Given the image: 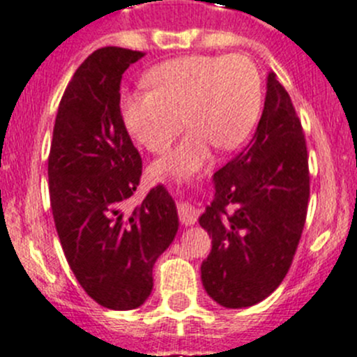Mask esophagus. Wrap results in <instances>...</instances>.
Returning <instances> with one entry per match:
<instances>
[{
  "instance_id": "obj_1",
  "label": "esophagus",
  "mask_w": 357,
  "mask_h": 357,
  "mask_svg": "<svg viewBox=\"0 0 357 357\" xmlns=\"http://www.w3.org/2000/svg\"><path fill=\"white\" fill-rule=\"evenodd\" d=\"M178 218L182 224L192 225L197 220V210L194 206H190L185 201H180L178 203Z\"/></svg>"
}]
</instances>
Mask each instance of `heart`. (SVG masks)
I'll list each match as a JSON object with an SVG mask.
<instances>
[{"instance_id":"heart-1","label":"heart","mask_w":357,"mask_h":357,"mask_svg":"<svg viewBox=\"0 0 357 357\" xmlns=\"http://www.w3.org/2000/svg\"><path fill=\"white\" fill-rule=\"evenodd\" d=\"M151 91L121 97L123 123L151 153H165L182 128L189 132L153 167L156 177H189L210 158L211 147L234 149L255 128L262 109V79L239 54L185 55L146 74Z\"/></svg>"}]
</instances>
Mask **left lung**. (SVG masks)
<instances>
[{"label": "left lung", "mask_w": 357, "mask_h": 357, "mask_svg": "<svg viewBox=\"0 0 357 357\" xmlns=\"http://www.w3.org/2000/svg\"><path fill=\"white\" fill-rule=\"evenodd\" d=\"M262 118L248 146L213 174V199L199 225L211 236L201 281L218 305L243 309L287 276L307 215L309 167L290 95L267 73Z\"/></svg>", "instance_id": "1"}]
</instances>
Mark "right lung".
<instances>
[{
  "mask_svg": "<svg viewBox=\"0 0 357 357\" xmlns=\"http://www.w3.org/2000/svg\"><path fill=\"white\" fill-rule=\"evenodd\" d=\"M142 52L98 48L74 73L60 100L48 178L55 227L70 271L102 307L137 309L153 291V267L178 231L167 187L126 210L142 175L119 109V84Z\"/></svg>",
  "mask_w": 357,
  "mask_h": 357,
  "instance_id": "right-lung-1",
  "label": "right lung"
}]
</instances>
